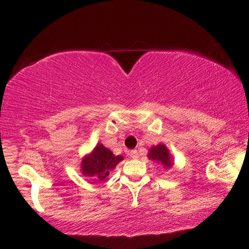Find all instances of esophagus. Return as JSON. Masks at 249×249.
<instances>
[{
	"mask_svg": "<svg viewBox=\"0 0 249 249\" xmlns=\"http://www.w3.org/2000/svg\"><path fill=\"white\" fill-rule=\"evenodd\" d=\"M129 157L130 158H133V159H137L138 158V153H137V150L136 149H134V150H132L129 153Z\"/></svg>",
	"mask_w": 249,
	"mask_h": 249,
	"instance_id": "34e87169",
	"label": "esophagus"
}]
</instances>
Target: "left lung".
<instances>
[{"label":"left lung","mask_w":249,"mask_h":249,"mask_svg":"<svg viewBox=\"0 0 249 249\" xmlns=\"http://www.w3.org/2000/svg\"><path fill=\"white\" fill-rule=\"evenodd\" d=\"M147 157L149 158V160H153V161L159 163L162 169L165 170L170 169L174 166V159H172L169 149L167 148L165 144H161V142L156 146L150 147Z\"/></svg>","instance_id":"1"}]
</instances>
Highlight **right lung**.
<instances>
[{"label":"right lung","mask_w":249,"mask_h":249,"mask_svg":"<svg viewBox=\"0 0 249 249\" xmlns=\"http://www.w3.org/2000/svg\"><path fill=\"white\" fill-rule=\"evenodd\" d=\"M124 159L122 155L115 156L102 144L96 146L90 154H87L80 163L82 176L92 178L95 182H104V180L113 169Z\"/></svg>","instance_id":"add662e5"}]
</instances>
